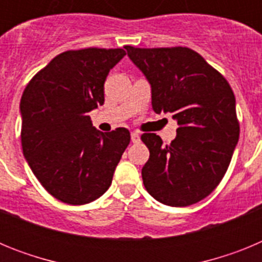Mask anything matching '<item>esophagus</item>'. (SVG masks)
Returning a JSON list of instances; mask_svg holds the SVG:
<instances>
[{
  "label": "esophagus",
  "mask_w": 262,
  "mask_h": 262,
  "mask_svg": "<svg viewBox=\"0 0 262 262\" xmlns=\"http://www.w3.org/2000/svg\"><path fill=\"white\" fill-rule=\"evenodd\" d=\"M131 142H133V143L140 142V134H139V133H131Z\"/></svg>",
  "instance_id": "obj_1"
}]
</instances>
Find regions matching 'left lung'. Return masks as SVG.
<instances>
[{"mask_svg":"<svg viewBox=\"0 0 262 262\" xmlns=\"http://www.w3.org/2000/svg\"><path fill=\"white\" fill-rule=\"evenodd\" d=\"M124 48L151 84L155 113H172L178 124L169 145L156 134L142 135L149 149L143 184L164 205L200 202L222 181L239 142L232 89L190 48Z\"/></svg>","mask_w":262,"mask_h":262,"instance_id":"left-lung-1","label":"left lung"}]
</instances>
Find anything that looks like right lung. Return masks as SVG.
I'll use <instances>...</instances> for the list:
<instances>
[{
	"label": "right lung",
	"mask_w": 262,
	"mask_h": 262,
	"mask_svg": "<svg viewBox=\"0 0 262 262\" xmlns=\"http://www.w3.org/2000/svg\"><path fill=\"white\" fill-rule=\"evenodd\" d=\"M124 55L122 48L66 51L23 92V155L41 186L61 202L85 205L102 195L129 144L128 129L101 133L88 115L103 105L106 77Z\"/></svg>",
	"instance_id": "add662e5"
}]
</instances>
